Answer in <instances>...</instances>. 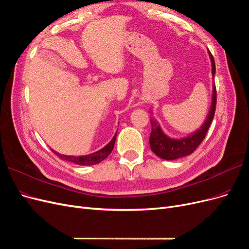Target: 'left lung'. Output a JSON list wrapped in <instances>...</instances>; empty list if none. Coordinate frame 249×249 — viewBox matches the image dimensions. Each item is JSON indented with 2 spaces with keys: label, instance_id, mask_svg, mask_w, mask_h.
Instances as JSON below:
<instances>
[{
  "label": "left lung",
  "instance_id": "obj_1",
  "mask_svg": "<svg viewBox=\"0 0 249 249\" xmlns=\"http://www.w3.org/2000/svg\"><path fill=\"white\" fill-rule=\"evenodd\" d=\"M210 53V58L212 62V74L215 75V62L213 59V55ZM216 87L215 83H213V97H212V104L210 108V113L208 115V118L203 124V126L196 130L195 133L188 135L187 138H184L181 140H173L170 139L167 135H165L161 128L159 125L156 124V122L151 121L152 124V131L150 134V147L151 150L154 152V153L159 156L160 158L165 159V160H174L178 159L184 156L190 155L194 153V151L199 146V143L203 142L205 136L207 134L208 129L213 121V118L215 115V108H216Z\"/></svg>",
  "mask_w": 249,
  "mask_h": 249
}]
</instances>
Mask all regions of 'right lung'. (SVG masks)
<instances>
[{"instance_id":"1","label":"right lung","mask_w":249,"mask_h":249,"mask_svg":"<svg viewBox=\"0 0 249 249\" xmlns=\"http://www.w3.org/2000/svg\"><path fill=\"white\" fill-rule=\"evenodd\" d=\"M116 136L117 134L114 136L113 140H111L107 145L102 148L101 150L95 152V153L89 154V155H85V156H67V155H62L60 153H57V152H54L53 150V153L59 156L61 159L63 160H66V161H70V162H73L75 164L78 165H92V164H97L99 162H101L102 160L106 159L110 153L111 151L114 149V145H115V142H116Z\"/></svg>"}]
</instances>
